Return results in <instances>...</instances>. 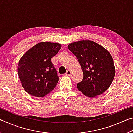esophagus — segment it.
Returning <instances> with one entry per match:
<instances>
[{"label": "esophagus", "instance_id": "34e87169", "mask_svg": "<svg viewBox=\"0 0 133 133\" xmlns=\"http://www.w3.org/2000/svg\"><path fill=\"white\" fill-rule=\"evenodd\" d=\"M71 71L70 70H67L66 71V75H67L70 76V75H71Z\"/></svg>", "mask_w": 133, "mask_h": 133}]
</instances>
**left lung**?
Returning a JSON list of instances; mask_svg holds the SVG:
<instances>
[{
    "label": "left lung",
    "instance_id": "1",
    "mask_svg": "<svg viewBox=\"0 0 133 133\" xmlns=\"http://www.w3.org/2000/svg\"><path fill=\"white\" fill-rule=\"evenodd\" d=\"M68 49L77 57L83 72L78 90L89 97L100 95L110 86L115 76L112 56L106 49L91 40L72 43Z\"/></svg>",
    "mask_w": 133,
    "mask_h": 133
}]
</instances>
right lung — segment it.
<instances>
[{"mask_svg":"<svg viewBox=\"0 0 133 133\" xmlns=\"http://www.w3.org/2000/svg\"><path fill=\"white\" fill-rule=\"evenodd\" d=\"M60 48L59 43L40 42L21 57L17 67L18 75L27 93L42 97L55 89L59 77L51 58Z\"/></svg>","mask_w":133,"mask_h":133,"instance_id":"1","label":"right lung"}]
</instances>
